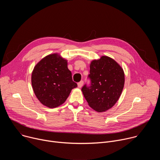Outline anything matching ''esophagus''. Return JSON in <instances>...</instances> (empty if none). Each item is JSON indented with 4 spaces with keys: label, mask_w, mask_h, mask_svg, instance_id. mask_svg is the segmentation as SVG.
I'll use <instances>...</instances> for the list:
<instances>
[{
    "label": "esophagus",
    "mask_w": 160,
    "mask_h": 160,
    "mask_svg": "<svg viewBox=\"0 0 160 160\" xmlns=\"http://www.w3.org/2000/svg\"><path fill=\"white\" fill-rule=\"evenodd\" d=\"M83 81H80V82L78 83V88H81L83 85Z\"/></svg>",
    "instance_id": "esophagus-1"
}]
</instances>
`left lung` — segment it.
<instances>
[{
	"label": "left lung",
	"instance_id": "left-lung-1",
	"mask_svg": "<svg viewBox=\"0 0 160 160\" xmlns=\"http://www.w3.org/2000/svg\"><path fill=\"white\" fill-rule=\"evenodd\" d=\"M90 87L82 91L89 106L98 112L111 108L119 99L125 83L123 68L113 59L102 56L90 64Z\"/></svg>",
	"mask_w": 160,
	"mask_h": 160
}]
</instances>
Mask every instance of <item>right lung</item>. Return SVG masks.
<instances>
[{"label":"right lung","mask_w":160,"mask_h":160,"mask_svg":"<svg viewBox=\"0 0 160 160\" xmlns=\"http://www.w3.org/2000/svg\"><path fill=\"white\" fill-rule=\"evenodd\" d=\"M32 85L38 101L49 108L62 104L77 87L68 68V61L58 53L44 57L35 65Z\"/></svg>","instance_id":"right-lung-1"}]
</instances>
